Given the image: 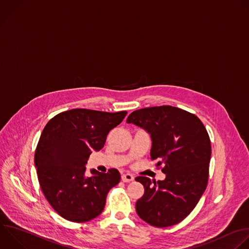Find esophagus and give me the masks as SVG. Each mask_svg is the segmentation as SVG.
<instances>
[{
    "instance_id": "obj_1",
    "label": "esophagus",
    "mask_w": 249,
    "mask_h": 249,
    "mask_svg": "<svg viewBox=\"0 0 249 249\" xmlns=\"http://www.w3.org/2000/svg\"><path fill=\"white\" fill-rule=\"evenodd\" d=\"M134 179H135L134 176H133L132 174H129V173H127V174H122V175H121V180H122L124 183L132 182Z\"/></svg>"
}]
</instances>
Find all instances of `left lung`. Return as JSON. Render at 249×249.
Wrapping results in <instances>:
<instances>
[{
	"label": "left lung",
	"mask_w": 249,
	"mask_h": 249,
	"mask_svg": "<svg viewBox=\"0 0 249 249\" xmlns=\"http://www.w3.org/2000/svg\"><path fill=\"white\" fill-rule=\"evenodd\" d=\"M151 138L150 159L166 174L153 182L139 176L143 196L136 203L141 219L153 227L183 221L196 206L208 182L211 143L200 119L184 109L161 106L133 111L127 118Z\"/></svg>",
	"instance_id": "obj_1"
}]
</instances>
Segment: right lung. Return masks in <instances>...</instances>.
<instances>
[{
  "label": "right lung",
  "mask_w": 249,
  "mask_h": 249,
  "mask_svg": "<svg viewBox=\"0 0 249 249\" xmlns=\"http://www.w3.org/2000/svg\"><path fill=\"white\" fill-rule=\"evenodd\" d=\"M126 114L74 108L58 113L45 126L35 150V166L45 197L62 218L83 223L103 212L120 173L114 168L107 173L93 169V176L86 177L85 165Z\"/></svg>",
  "instance_id": "right-lung-1"
}]
</instances>
